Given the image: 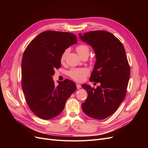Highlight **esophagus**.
Wrapping results in <instances>:
<instances>
[{
  "label": "esophagus",
  "mask_w": 148,
  "mask_h": 148,
  "mask_svg": "<svg viewBox=\"0 0 148 148\" xmlns=\"http://www.w3.org/2000/svg\"><path fill=\"white\" fill-rule=\"evenodd\" d=\"M76 86H77V88L78 89H79L81 88V85H80V84H77Z\"/></svg>",
  "instance_id": "esophagus-1"
}]
</instances>
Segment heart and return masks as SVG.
<instances>
[{"mask_svg": "<svg viewBox=\"0 0 148 148\" xmlns=\"http://www.w3.org/2000/svg\"><path fill=\"white\" fill-rule=\"evenodd\" d=\"M76 50L77 53L79 54V55L80 57L84 55V54H88V55H89V47L85 44H80L77 46L76 47ZM67 53H68V50H65L63 53H62L60 57L61 62L64 61ZM89 73V71L88 69L82 68L71 69L68 72V74L74 80L78 82H82L86 79V77L88 75Z\"/></svg>", "mask_w": 148, "mask_h": 148, "instance_id": "obj_1", "label": "heart"}]
</instances>
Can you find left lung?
<instances>
[{
  "mask_svg": "<svg viewBox=\"0 0 148 148\" xmlns=\"http://www.w3.org/2000/svg\"><path fill=\"white\" fill-rule=\"evenodd\" d=\"M81 40L94 50L96 62L89 80L100 83L96 89L82 84L88 97L82 104L83 112L97 119L112 115L125 98L130 76V67L122 42L112 34L104 30L91 31Z\"/></svg>",
  "mask_w": 148,
  "mask_h": 148,
  "instance_id": "8db88e82",
  "label": "left lung"
}]
</instances>
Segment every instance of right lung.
<instances>
[{
	"label": "right lung",
	"instance_id": "right-lung-1",
	"mask_svg": "<svg viewBox=\"0 0 148 148\" xmlns=\"http://www.w3.org/2000/svg\"><path fill=\"white\" fill-rule=\"evenodd\" d=\"M77 42L75 35L58 31H45L31 41L21 62V86L30 109L38 117L50 119L65 108L66 100L76 90L68 79L55 86L52 76L60 67V57L70 45Z\"/></svg>",
	"mask_w": 148,
	"mask_h": 148
}]
</instances>
